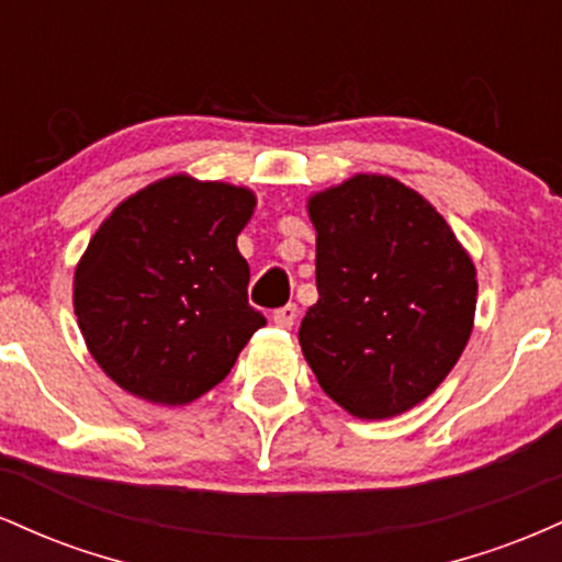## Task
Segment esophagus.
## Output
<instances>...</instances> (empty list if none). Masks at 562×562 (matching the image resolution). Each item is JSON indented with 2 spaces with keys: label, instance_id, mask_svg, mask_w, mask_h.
<instances>
[{
  "label": "esophagus",
  "instance_id": "34e87169",
  "mask_svg": "<svg viewBox=\"0 0 562 562\" xmlns=\"http://www.w3.org/2000/svg\"><path fill=\"white\" fill-rule=\"evenodd\" d=\"M295 317H299V306H295V303H288V306L277 308V312L272 314V322L277 327H282V330H290Z\"/></svg>",
  "mask_w": 562,
  "mask_h": 562
}]
</instances>
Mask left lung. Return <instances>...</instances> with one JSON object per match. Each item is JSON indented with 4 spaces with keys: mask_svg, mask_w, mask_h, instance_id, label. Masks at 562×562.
<instances>
[{
    "mask_svg": "<svg viewBox=\"0 0 562 562\" xmlns=\"http://www.w3.org/2000/svg\"><path fill=\"white\" fill-rule=\"evenodd\" d=\"M319 301L299 344L322 391L359 420L404 415L434 393L473 333L470 254L420 192L353 173L306 203Z\"/></svg>",
    "mask_w": 562,
    "mask_h": 562,
    "instance_id": "obj_1",
    "label": "left lung"
}]
</instances>
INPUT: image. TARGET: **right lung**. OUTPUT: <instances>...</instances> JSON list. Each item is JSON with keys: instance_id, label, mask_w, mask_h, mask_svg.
I'll return each instance as SVG.
<instances>
[{"instance_id": "add662e5", "label": "right lung", "mask_w": 562, "mask_h": 562, "mask_svg": "<svg viewBox=\"0 0 562 562\" xmlns=\"http://www.w3.org/2000/svg\"><path fill=\"white\" fill-rule=\"evenodd\" d=\"M256 192L171 173L121 200L74 272L89 353L119 389L184 406L222 383L259 327L237 235Z\"/></svg>"}]
</instances>
